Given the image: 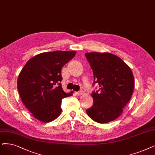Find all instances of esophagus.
Returning a JSON list of instances; mask_svg holds the SVG:
<instances>
[{"instance_id":"34e87169","label":"esophagus","mask_w":155,"mask_h":155,"mask_svg":"<svg viewBox=\"0 0 155 155\" xmlns=\"http://www.w3.org/2000/svg\"><path fill=\"white\" fill-rule=\"evenodd\" d=\"M83 93L84 92H83V90H79V91L76 92V94L77 95H82V94H83Z\"/></svg>"}]
</instances>
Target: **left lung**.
Returning <instances> with one entry per match:
<instances>
[{"label":"left lung","instance_id":"8db88e82","mask_svg":"<svg viewBox=\"0 0 155 155\" xmlns=\"http://www.w3.org/2000/svg\"><path fill=\"white\" fill-rule=\"evenodd\" d=\"M85 57L94 73L93 86H99L98 90L92 92L94 104L86 113L97 123L112 121L121 115L132 97V72L120 57L111 53H86Z\"/></svg>","mask_w":155,"mask_h":155}]
</instances>
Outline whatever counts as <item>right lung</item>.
I'll return each mask as SVG.
<instances>
[{"mask_svg":"<svg viewBox=\"0 0 155 155\" xmlns=\"http://www.w3.org/2000/svg\"><path fill=\"white\" fill-rule=\"evenodd\" d=\"M74 51L40 53L30 58L18 79V90L35 118L51 121L60 116L61 100L71 96L61 87V69L75 56Z\"/></svg>","mask_w":155,"mask_h":155,"instance_id":"right-lung-1","label":"right lung"}]
</instances>
